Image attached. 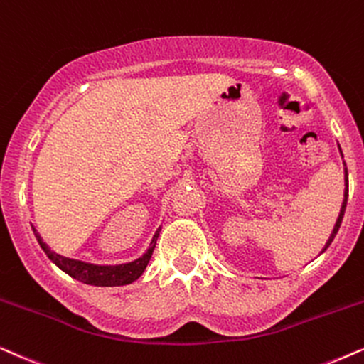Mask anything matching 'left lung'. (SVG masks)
<instances>
[{
    "instance_id": "8db88e82",
    "label": "left lung",
    "mask_w": 364,
    "mask_h": 364,
    "mask_svg": "<svg viewBox=\"0 0 364 364\" xmlns=\"http://www.w3.org/2000/svg\"><path fill=\"white\" fill-rule=\"evenodd\" d=\"M345 181H346V190H345V200H343V206H341V211H340V216H338V221H336V225H334V230H333V232H331V236H329V240H328V243H326V246H324V250L328 248L329 245H331V241L334 240V236H336V232H338V230H340V226H341V221H343V216H345V210H346V201H348V169H345ZM323 250V251H324Z\"/></svg>"
}]
</instances>
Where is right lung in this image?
<instances>
[{
	"instance_id": "right-lung-1",
	"label": "right lung",
	"mask_w": 364,
	"mask_h": 364,
	"mask_svg": "<svg viewBox=\"0 0 364 364\" xmlns=\"http://www.w3.org/2000/svg\"><path fill=\"white\" fill-rule=\"evenodd\" d=\"M33 231H35L38 243H40L43 251L48 255V258H50L58 268L65 271L66 274H70L71 278L83 281L86 284H95V287H123V284H129L133 283L134 279H138L139 276L143 274V271L146 269L149 259H151L154 245H156V238L159 231H161V228L156 231V235H154V238L151 241V246H149V250L141 256V258L134 259L132 263L116 264V266L90 264V263H83V261L65 258V256L56 255L55 251L48 248L46 243H43L41 236L38 235L35 228H33Z\"/></svg>"
}]
</instances>
